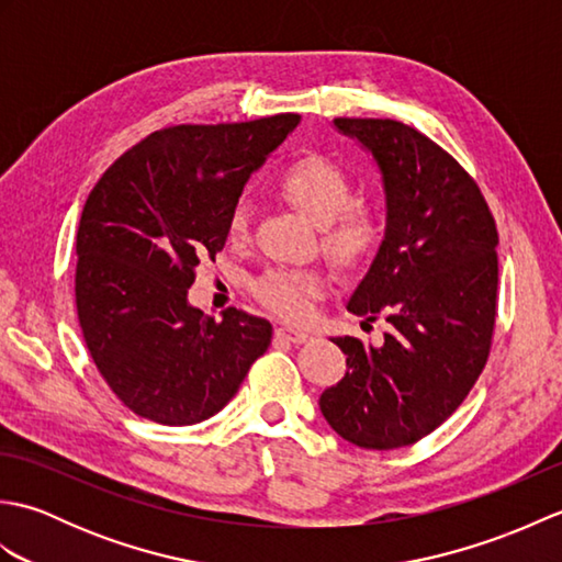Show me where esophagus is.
<instances>
[{"mask_svg": "<svg viewBox=\"0 0 562 562\" xmlns=\"http://www.w3.org/2000/svg\"><path fill=\"white\" fill-rule=\"evenodd\" d=\"M274 336H278V338H280V340H284V342H294V345L312 340V336H308V333H304V330H296V328H288V326L274 328Z\"/></svg>", "mask_w": 562, "mask_h": 562, "instance_id": "esophagus-1", "label": "esophagus"}]
</instances>
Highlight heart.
<instances>
[{
	"instance_id": "obj_1",
	"label": "heart",
	"mask_w": 562,
	"mask_h": 562,
	"mask_svg": "<svg viewBox=\"0 0 562 562\" xmlns=\"http://www.w3.org/2000/svg\"><path fill=\"white\" fill-rule=\"evenodd\" d=\"M284 198L294 202L308 220L324 226V246L345 266L364 260L379 246L384 224L379 212L369 205H350L352 183L340 164L308 154L284 169L280 178ZM250 229L248 200H238L229 214V236L234 241ZM326 290V282L314 270L274 268L254 282V296L274 316L304 321L314 314V302Z\"/></svg>"
}]
</instances>
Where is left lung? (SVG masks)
<instances>
[{"label": "left lung", "instance_id": "left-lung-1", "mask_svg": "<svg viewBox=\"0 0 562 562\" xmlns=\"http://www.w3.org/2000/svg\"><path fill=\"white\" fill-rule=\"evenodd\" d=\"M379 166L386 232L348 312L384 318V342L342 336L348 372L321 393L328 425L362 449H398L432 432L469 396L491 355L497 306V229L461 164L381 117H336Z\"/></svg>", "mask_w": 562, "mask_h": 562}]
</instances>
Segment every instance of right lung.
I'll return each instance as SVG.
<instances>
[{
	"label": "right lung",
	"mask_w": 562,
	"mask_h": 562,
	"mask_svg": "<svg viewBox=\"0 0 562 562\" xmlns=\"http://www.w3.org/2000/svg\"><path fill=\"white\" fill-rule=\"evenodd\" d=\"M296 113L248 123L173 125L127 149L83 205L77 232V316L105 384L159 425L220 413L268 350L266 318L190 306L200 260L220 254L238 195Z\"/></svg>",
	"instance_id": "1"
}]
</instances>
